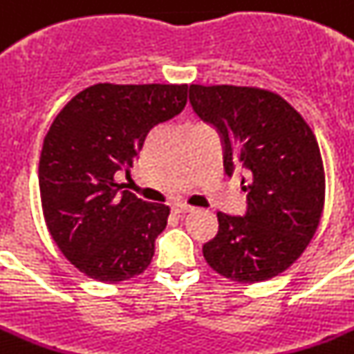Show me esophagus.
Segmentation results:
<instances>
[{
    "mask_svg": "<svg viewBox=\"0 0 354 354\" xmlns=\"http://www.w3.org/2000/svg\"><path fill=\"white\" fill-rule=\"evenodd\" d=\"M192 210H194V207H191V205H185V203L172 205V212L178 214V216H180V214H189V212H192Z\"/></svg>",
    "mask_w": 354,
    "mask_h": 354,
    "instance_id": "obj_1",
    "label": "esophagus"
}]
</instances>
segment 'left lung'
<instances>
[{
    "label": "left lung",
    "mask_w": 354,
    "mask_h": 354,
    "mask_svg": "<svg viewBox=\"0 0 354 354\" xmlns=\"http://www.w3.org/2000/svg\"><path fill=\"white\" fill-rule=\"evenodd\" d=\"M189 100L221 135L228 176L245 171L248 192L243 218L218 212L205 261L234 283L268 281L301 257L319 228L326 174L317 138L292 104L263 88L191 84Z\"/></svg>",
    "instance_id": "obj_1"
}]
</instances>
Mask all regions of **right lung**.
<instances>
[{
    "label": "right lung",
    "mask_w": 354,
    "mask_h": 354,
    "mask_svg": "<svg viewBox=\"0 0 354 354\" xmlns=\"http://www.w3.org/2000/svg\"><path fill=\"white\" fill-rule=\"evenodd\" d=\"M187 84H95L53 118L39 158L41 205L48 232L79 272L100 283L140 275L169 209L120 191L154 126L187 104Z\"/></svg>",
    "instance_id": "add662e5"
}]
</instances>
